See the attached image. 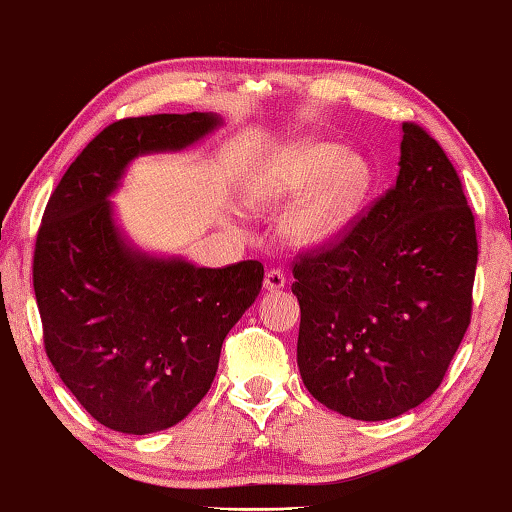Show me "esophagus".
<instances>
[{"label": "esophagus", "mask_w": 512, "mask_h": 512, "mask_svg": "<svg viewBox=\"0 0 512 512\" xmlns=\"http://www.w3.org/2000/svg\"><path fill=\"white\" fill-rule=\"evenodd\" d=\"M287 285V276L282 273L280 269H269L264 276V287L271 289V292H276V289H282Z\"/></svg>", "instance_id": "34e87169"}]
</instances>
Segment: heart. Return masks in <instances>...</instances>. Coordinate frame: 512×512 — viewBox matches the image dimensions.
I'll return each instance as SVG.
<instances>
[{"label": "heart", "mask_w": 512, "mask_h": 512, "mask_svg": "<svg viewBox=\"0 0 512 512\" xmlns=\"http://www.w3.org/2000/svg\"><path fill=\"white\" fill-rule=\"evenodd\" d=\"M372 186L370 163L338 144L303 140L289 144L264 167L255 197L262 204L292 202L305 195L287 218V236L312 248L331 241L349 225Z\"/></svg>", "instance_id": "obj_1"}]
</instances>
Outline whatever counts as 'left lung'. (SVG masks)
<instances>
[{
    "label": "left lung",
    "mask_w": 512,
    "mask_h": 512,
    "mask_svg": "<svg viewBox=\"0 0 512 512\" xmlns=\"http://www.w3.org/2000/svg\"><path fill=\"white\" fill-rule=\"evenodd\" d=\"M476 262L453 163L404 121L395 186L294 262L296 361L312 398L356 421H388L430 398L469 329Z\"/></svg>",
    "instance_id": "1"
}]
</instances>
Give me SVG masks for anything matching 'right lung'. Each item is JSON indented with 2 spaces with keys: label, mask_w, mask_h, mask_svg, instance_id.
<instances>
[{
  "label": "right lung",
  "mask_w": 512,
  "mask_h": 512,
  "mask_svg": "<svg viewBox=\"0 0 512 512\" xmlns=\"http://www.w3.org/2000/svg\"><path fill=\"white\" fill-rule=\"evenodd\" d=\"M220 126L209 112L103 128L50 195L34 248L43 345L98 423L151 434L183 421L216 377L225 335L257 299L264 266L204 269L151 257L114 225L108 197L133 158L179 151Z\"/></svg>",
  "instance_id": "1"
}]
</instances>
